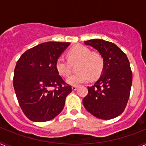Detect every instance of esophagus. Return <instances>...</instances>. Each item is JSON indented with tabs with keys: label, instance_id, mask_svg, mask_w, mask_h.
Wrapping results in <instances>:
<instances>
[{
	"label": "esophagus",
	"instance_id": "1",
	"mask_svg": "<svg viewBox=\"0 0 146 146\" xmlns=\"http://www.w3.org/2000/svg\"><path fill=\"white\" fill-rule=\"evenodd\" d=\"M77 88H78V86H72V90H73V91H76Z\"/></svg>",
	"mask_w": 146,
	"mask_h": 146
}]
</instances>
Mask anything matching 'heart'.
<instances>
[{
  "mask_svg": "<svg viewBox=\"0 0 146 146\" xmlns=\"http://www.w3.org/2000/svg\"><path fill=\"white\" fill-rule=\"evenodd\" d=\"M68 60L59 56L55 61V69L58 73L64 77L69 75L72 69L71 64L78 62L77 73L69 77L67 82L72 86L84 83L89 80L96 79L101 75L104 68V60L98 52H91L88 47L77 44L69 50Z\"/></svg>",
  "mask_w": 146,
  "mask_h": 146,
  "instance_id": "1",
  "label": "heart"
}]
</instances>
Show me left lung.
<instances>
[{
    "label": "left lung",
    "instance_id": "left-lung-1",
    "mask_svg": "<svg viewBox=\"0 0 146 146\" xmlns=\"http://www.w3.org/2000/svg\"><path fill=\"white\" fill-rule=\"evenodd\" d=\"M104 58V68L99 80L88 87L82 99L85 108L99 119L110 120L124 111L129 98L132 72L126 54L115 44L102 39L85 42Z\"/></svg>",
    "mask_w": 146,
    "mask_h": 146
}]
</instances>
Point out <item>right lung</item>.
<instances>
[{"label":"right lung","mask_w":146,"mask_h":146,"mask_svg":"<svg viewBox=\"0 0 146 146\" xmlns=\"http://www.w3.org/2000/svg\"><path fill=\"white\" fill-rule=\"evenodd\" d=\"M69 44H40L26 50L17 62L14 88L23 113L31 121H50L64 109L72 88L58 73L55 61Z\"/></svg>","instance_id":"obj_1"}]
</instances>
